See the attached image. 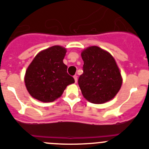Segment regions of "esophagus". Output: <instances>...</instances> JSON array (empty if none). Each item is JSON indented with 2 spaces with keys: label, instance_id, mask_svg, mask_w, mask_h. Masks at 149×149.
<instances>
[{
  "label": "esophagus",
  "instance_id": "esophagus-1",
  "mask_svg": "<svg viewBox=\"0 0 149 149\" xmlns=\"http://www.w3.org/2000/svg\"><path fill=\"white\" fill-rule=\"evenodd\" d=\"M73 78H74V79H75V82H77V81H78V76H76V75H75L74 76H73Z\"/></svg>",
  "mask_w": 149,
  "mask_h": 149
}]
</instances>
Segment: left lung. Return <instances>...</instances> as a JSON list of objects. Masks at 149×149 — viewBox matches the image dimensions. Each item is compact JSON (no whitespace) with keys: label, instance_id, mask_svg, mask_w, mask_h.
Listing matches in <instances>:
<instances>
[{"label":"left lung","instance_id":"1","mask_svg":"<svg viewBox=\"0 0 149 149\" xmlns=\"http://www.w3.org/2000/svg\"><path fill=\"white\" fill-rule=\"evenodd\" d=\"M83 73L78 83L84 97L95 104L112 100L121 88L123 79L113 56L99 47H88L81 53Z\"/></svg>","mask_w":149,"mask_h":149}]
</instances>
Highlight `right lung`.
I'll list each match as a JSON object with an SVG mask.
<instances>
[{"label":"right lung","mask_w":149,"mask_h":149,"mask_svg":"<svg viewBox=\"0 0 149 149\" xmlns=\"http://www.w3.org/2000/svg\"><path fill=\"white\" fill-rule=\"evenodd\" d=\"M66 49L53 46L40 52L28 67L25 84L29 94L44 102L60 97L68 84L75 82L63 63Z\"/></svg>","instance_id":"right-lung-1"}]
</instances>
